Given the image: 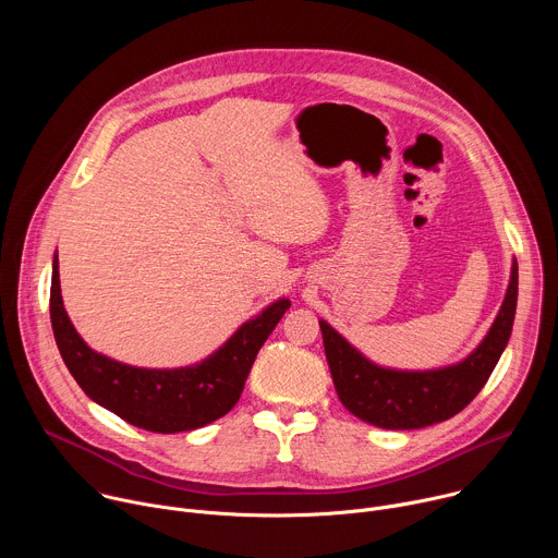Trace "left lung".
Masks as SVG:
<instances>
[{
    "label": "left lung",
    "mask_w": 558,
    "mask_h": 558,
    "mask_svg": "<svg viewBox=\"0 0 558 558\" xmlns=\"http://www.w3.org/2000/svg\"><path fill=\"white\" fill-rule=\"evenodd\" d=\"M519 295V267L512 260L501 308L486 338L461 362L400 371L371 362L327 320H320L323 342L340 402L366 424L386 430L426 428L454 417L484 388L508 347Z\"/></svg>",
    "instance_id": "1"
}]
</instances>
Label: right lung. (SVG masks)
Masks as SVG:
<instances>
[{
	"instance_id": "1",
	"label": "right lung",
	"mask_w": 558,
	"mask_h": 558,
	"mask_svg": "<svg viewBox=\"0 0 558 558\" xmlns=\"http://www.w3.org/2000/svg\"><path fill=\"white\" fill-rule=\"evenodd\" d=\"M289 306V298H278L196 364L141 368L93 351L76 333L63 308L59 258H52L50 323L70 375L93 402L149 433L194 430L227 415L243 392L260 347Z\"/></svg>"
}]
</instances>
